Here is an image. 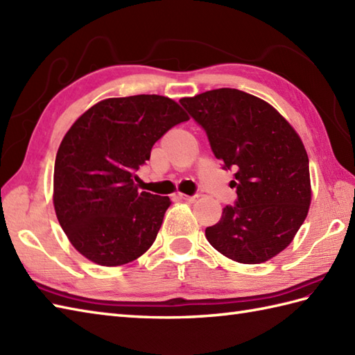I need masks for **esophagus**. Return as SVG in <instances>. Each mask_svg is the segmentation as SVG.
<instances>
[{"instance_id": "1", "label": "esophagus", "mask_w": 355, "mask_h": 355, "mask_svg": "<svg viewBox=\"0 0 355 355\" xmlns=\"http://www.w3.org/2000/svg\"><path fill=\"white\" fill-rule=\"evenodd\" d=\"M177 197L180 198V200H183V201H187V202H195V201H197V195H192V197H191V195H184V193H177Z\"/></svg>"}]
</instances>
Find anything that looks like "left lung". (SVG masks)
I'll list each match as a JSON object with an SVG mask.
<instances>
[{
  "label": "left lung",
  "instance_id": "obj_1",
  "mask_svg": "<svg viewBox=\"0 0 355 355\" xmlns=\"http://www.w3.org/2000/svg\"><path fill=\"white\" fill-rule=\"evenodd\" d=\"M180 103L205 128L215 157L235 171V206L206 229L214 248L241 263H261L285 250L311 205L302 140L266 101L235 88L183 97Z\"/></svg>",
  "mask_w": 355,
  "mask_h": 355
}]
</instances>
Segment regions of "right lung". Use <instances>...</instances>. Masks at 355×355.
<instances>
[{
	"label": "right lung",
	"instance_id": "right-lung-1",
	"mask_svg": "<svg viewBox=\"0 0 355 355\" xmlns=\"http://www.w3.org/2000/svg\"><path fill=\"white\" fill-rule=\"evenodd\" d=\"M189 120L164 96L110 97L82 114L59 145L53 205L76 250L97 266L140 258L162 227L169 197L139 192L135 171L162 135Z\"/></svg>",
	"mask_w": 355,
	"mask_h": 355
}]
</instances>
